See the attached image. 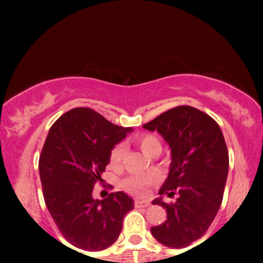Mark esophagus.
Returning <instances> with one entry per match:
<instances>
[{"mask_svg": "<svg viewBox=\"0 0 263 263\" xmlns=\"http://www.w3.org/2000/svg\"><path fill=\"white\" fill-rule=\"evenodd\" d=\"M149 204V202L148 201H146V200H138L136 199L135 201H134V206L136 207V208H140V207H147Z\"/></svg>", "mask_w": 263, "mask_h": 263, "instance_id": "34e87169", "label": "esophagus"}]
</instances>
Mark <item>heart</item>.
I'll use <instances>...</instances> for the list:
<instances>
[{
	"instance_id": "1",
	"label": "heart",
	"mask_w": 263,
	"mask_h": 263,
	"mask_svg": "<svg viewBox=\"0 0 263 263\" xmlns=\"http://www.w3.org/2000/svg\"><path fill=\"white\" fill-rule=\"evenodd\" d=\"M138 146L140 149L142 151L146 156L152 157L153 154L160 153L161 151V142L160 140L153 134H142L138 136L136 139ZM124 156V146L122 143H117L116 146L112 147L110 151L109 156V163L110 166L116 168L121 165L122 159ZM157 182L156 175H138V176H130V177L125 178L122 186L128 193L135 194V195H142L146 193L148 186H151Z\"/></svg>"
}]
</instances>
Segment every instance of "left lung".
<instances>
[{
  "mask_svg": "<svg viewBox=\"0 0 263 263\" xmlns=\"http://www.w3.org/2000/svg\"><path fill=\"white\" fill-rule=\"evenodd\" d=\"M157 130L171 148V166L159 195L177 196L174 203L156 199L167 220L153 226L158 242L184 248L207 232L220 208L229 172V152L217 122L193 106L165 111L143 124Z\"/></svg>",
  "mask_w": 263,
  "mask_h": 263,
  "instance_id": "1",
  "label": "left lung"
}]
</instances>
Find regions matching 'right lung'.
I'll return each instance as SVG.
<instances>
[{"instance_id":"1","label":"right lung","mask_w":263,"mask_h":263,"mask_svg":"<svg viewBox=\"0 0 263 263\" xmlns=\"http://www.w3.org/2000/svg\"><path fill=\"white\" fill-rule=\"evenodd\" d=\"M132 128L118 127L88 107L63 114L50 128L39 157L43 196L59 231L71 246L103 250L116 242L134 201L122 192L92 197L110 151Z\"/></svg>"}]
</instances>
